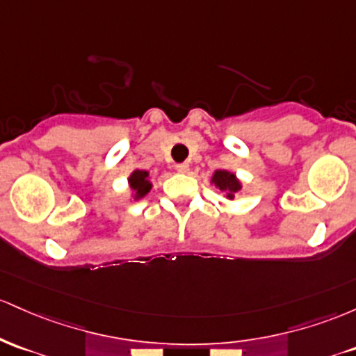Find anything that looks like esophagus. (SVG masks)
I'll list each match as a JSON object with an SVG mask.
<instances>
[{"label": "esophagus", "instance_id": "esophagus-1", "mask_svg": "<svg viewBox=\"0 0 356 356\" xmlns=\"http://www.w3.org/2000/svg\"><path fill=\"white\" fill-rule=\"evenodd\" d=\"M188 163H179V165H177V171L178 173H186L188 171Z\"/></svg>", "mask_w": 356, "mask_h": 356}]
</instances>
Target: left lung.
Instances as JSON below:
<instances>
[{"label":"left lung","instance_id":"1","mask_svg":"<svg viewBox=\"0 0 356 356\" xmlns=\"http://www.w3.org/2000/svg\"><path fill=\"white\" fill-rule=\"evenodd\" d=\"M211 183H215V186H217L218 190L225 191L227 198L229 200H234L235 193H238L242 188L241 181H238L237 177H235L234 173H230V171L227 170H217L213 173V177H211Z\"/></svg>","mask_w":356,"mask_h":356}]
</instances>
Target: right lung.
<instances>
[{
    "mask_svg": "<svg viewBox=\"0 0 356 356\" xmlns=\"http://www.w3.org/2000/svg\"><path fill=\"white\" fill-rule=\"evenodd\" d=\"M129 186L134 191V200L146 197L153 186L149 181V173L145 170H134L129 177Z\"/></svg>",
    "mask_w": 356,
    "mask_h": 356,
    "instance_id": "1",
    "label": "right lung"
}]
</instances>
